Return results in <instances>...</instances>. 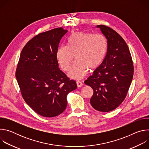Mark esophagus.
Masks as SVG:
<instances>
[{"mask_svg":"<svg viewBox=\"0 0 149 149\" xmlns=\"http://www.w3.org/2000/svg\"><path fill=\"white\" fill-rule=\"evenodd\" d=\"M82 85H83V84H82L81 81H77V86L78 87H82Z\"/></svg>","mask_w":149,"mask_h":149,"instance_id":"1","label":"esophagus"}]
</instances>
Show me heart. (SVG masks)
<instances>
[{
    "mask_svg": "<svg viewBox=\"0 0 149 149\" xmlns=\"http://www.w3.org/2000/svg\"><path fill=\"white\" fill-rule=\"evenodd\" d=\"M107 40L102 35L77 32L68 38V45L60 47L56 52L59 64L64 71L70 68L75 55L76 62L68 75L79 79L87 74L88 68L95 70L100 67L107 52Z\"/></svg>",
    "mask_w": 149,
    "mask_h": 149,
    "instance_id": "b5f03b06",
    "label": "heart"
}]
</instances>
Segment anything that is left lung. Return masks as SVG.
<instances>
[{
    "label": "left lung",
    "instance_id": "1",
    "mask_svg": "<svg viewBox=\"0 0 149 149\" xmlns=\"http://www.w3.org/2000/svg\"><path fill=\"white\" fill-rule=\"evenodd\" d=\"M107 39V52L102 64L84 81L94 91L90 104L96 110L109 112L124 100L131 85L134 66L123 38L105 25H97Z\"/></svg>",
    "mask_w": 149,
    "mask_h": 149
}]
</instances>
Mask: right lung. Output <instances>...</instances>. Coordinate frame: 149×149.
<instances>
[{"mask_svg": "<svg viewBox=\"0 0 149 149\" xmlns=\"http://www.w3.org/2000/svg\"><path fill=\"white\" fill-rule=\"evenodd\" d=\"M67 32L57 28L34 36L24 47L17 65L15 76L24 100L45 117L64 111L68 94L77 88L60 70L56 58L60 40Z\"/></svg>", "mask_w": 149, "mask_h": 149, "instance_id": "right-lung-1", "label": "right lung"}]
</instances>
